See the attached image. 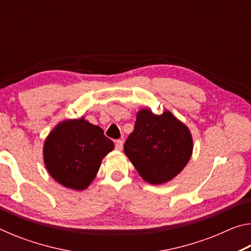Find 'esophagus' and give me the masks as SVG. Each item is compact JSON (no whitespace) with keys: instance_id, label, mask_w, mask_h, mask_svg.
<instances>
[{"instance_id":"34e87169","label":"esophagus","mask_w":251,"mask_h":251,"mask_svg":"<svg viewBox=\"0 0 251 251\" xmlns=\"http://www.w3.org/2000/svg\"><path fill=\"white\" fill-rule=\"evenodd\" d=\"M115 148L117 151H122L123 150V141L118 139V141L115 142Z\"/></svg>"}]
</instances>
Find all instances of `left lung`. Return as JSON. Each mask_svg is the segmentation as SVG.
<instances>
[{"label": "left lung", "mask_w": 251, "mask_h": 251, "mask_svg": "<svg viewBox=\"0 0 251 251\" xmlns=\"http://www.w3.org/2000/svg\"><path fill=\"white\" fill-rule=\"evenodd\" d=\"M124 151L144 180L159 185L184 169L192 157L193 138L171 112L156 115L145 108L137 113Z\"/></svg>", "instance_id": "1"}]
</instances>
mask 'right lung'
Wrapping results in <instances>:
<instances>
[{"mask_svg": "<svg viewBox=\"0 0 251 251\" xmlns=\"http://www.w3.org/2000/svg\"><path fill=\"white\" fill-rule=\"evenodd\" d=\"M114 150L104 130L85 121H64L50 131L44 143V163L59 184L83 190L94 180L101 159Z\"/></svg>", "mask_w": 251, "mask_h": 251, "instance_id": "obj_1", "label": "right lung"}]
</instances>
